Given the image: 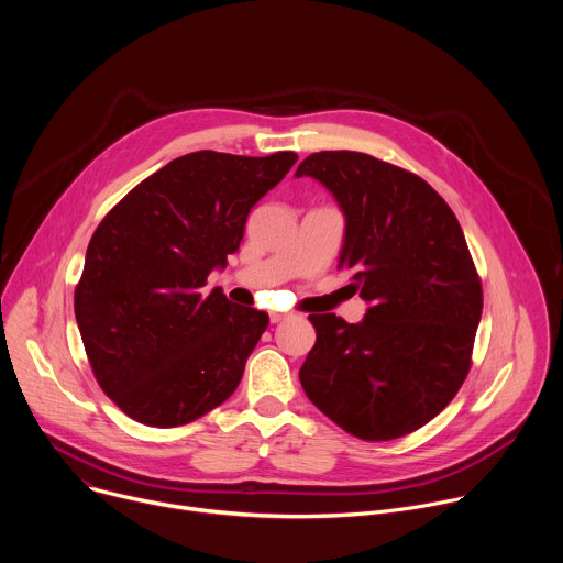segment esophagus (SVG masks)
I'll return each instance as SVG.
<instances>
[{"label": "esophagus", "mask_w": 563, "mask_h": 563, "mask_svg": "<svg viewBox=\"0 0 563 563\" xmlns=\"http://www.w3.org/2000/svg\"><path fill=\"white\" fill-rule=\"evenodd\" d=\"M285 318H287V316H285V313H280V311H272V313H269V320H272L274 325H276V323H283Z\"/></svg>", "instance_id": "obj_1"}]
</instances>
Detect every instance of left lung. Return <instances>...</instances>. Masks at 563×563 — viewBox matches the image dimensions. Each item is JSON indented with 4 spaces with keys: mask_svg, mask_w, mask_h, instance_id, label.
<instances>
[{
    "mask_svg": "<svg viewBox=\"0 0 563 563\" xmlns=\"http://www.w3.org/2000/svg\"><path fill=\"white\" fill-rule=\"evenodd\" d=\"M347 227L339 269L372 305L352 325L309 313L316 345L300 367L311 404L363 441H391L432 421L461 389L484 289L448 202L417 174L358 151L307 155Z\"/></svg>",
    "mask_w": 563,
    "mask_h": 563,
    "instance_id": "left-lung-1",
    "label": "left lung"
}]
</instances>
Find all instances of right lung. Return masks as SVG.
Returning a JSON list of instances; mask_svg holds the SVG:
<instances>
[{
	"label": "right lung",
	"mask_w": 563,
	"mask_h": 563,
	"mask_svg": "<svg viewBox=\"0 0 563 563\" xmlns=\"http://www.w3.org/2000/svg\"><path fill=\"white\" fill-rule=\"evenodd\" d=\"M298 155L196 151L133 187L98 224L75 318L96 380L133 421L187 426L233 394L269 316L205 294L252 207Z\"/></svg>",
	"instance_id": "right-lung-1"
}]
</instances>
